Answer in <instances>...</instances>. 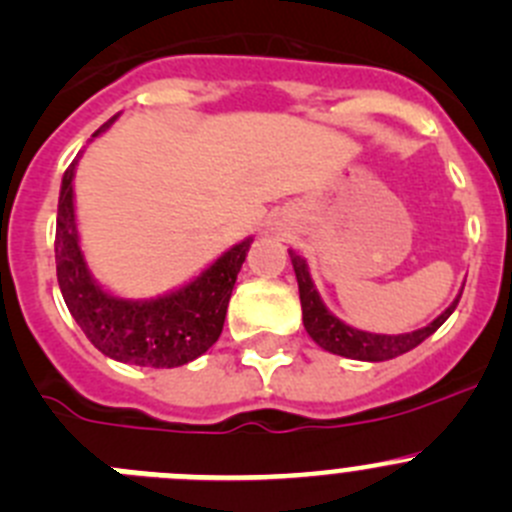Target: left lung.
Wrapping results in <instances>:
<instances>
[{
    "mask_svg": "<svg viewBox=\"0 0 512 512\" xmlns=\"http://www.w3.org/2000/svg\"><path fill=\"white\" fill-rule=\"evenodd\" d=\"M290 260H293L295 278H298V290H300V305H303V323L308 336L326 351L338 353V356L346 358H358V361H389V358L401 356V353L417 348L424 338L432 336L439 326H442L447 318L452 315V310L457 308L460 298L444 310L439 318H434L429 326L419 328L412 333H399V336H381V333H366L358 331V328L346 326L343 321H338L336 315L323 305L321 295L315 290L313 280H310L308 265H305L303 257L298 252L288 250Z\"/></svg>",
    "mask_w": 512,
    "mask_h": 512,
    "instance_id": "1",
    "label": "left lung"
}]
</instances>
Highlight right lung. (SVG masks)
<instances>
[{
	"instance_id": "obj_1",
	"label": "right lung",
	"mask_w": 512,
	"mask_h": 512,
	"mask_svg": "<svg viewBox=\"0 0 512 512\" xmlns=\"http://www.w3.org/2000/svg\"><path fill=\"white\" fill-rule=\"evenodd\" d=\"M113 118L100 131L111 126ZM75 161L62 176L57 204L55 265L57 283L88 341L105 356L133 366L174 369L184 366L217 343L222 333L237 272L245 262L250 242L224 252L194 283L156 300H121L95 285L78 245L73 207Z\"/></svg>"
}]
</instances>
